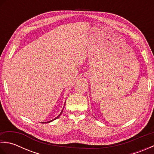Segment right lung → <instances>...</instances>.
<instances>
[{"label":"right lung","mask_w":154,"mask_h":154,"mask_svg":"<svg viewBox=\"0 0 154 154\" xmlns=\"http://www.w3.org/2000/svg\"><path fill=\"white\" fill-rule=\"evenodd\" d=\"M63 110H62V111H61V113L60 114H59V115L56 117V118H55V119H54V120H50V121H49V122H45V123H48V122H52V121H53V120H55V119H58V118L59 117H60V115H61V114L62 113V112H63Z\"/></svg>","instance_id":"obj_1"}]
</instances>
